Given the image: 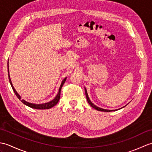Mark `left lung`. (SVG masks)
Here are the masks:
<instances>
[{"label": "left lung", "mask_w": 152, "mask_h": 152, "mask_svg": "<svg viewBox=\"0 0 152 152\" xmlns=\"http://www.w3.org/2000/svg\"><path fill=\"white\" fill-rule=\"evenodd\" d=\"M85 93H86V99H87V100H88V103L89 104V105H91L93 108L96 109V110L102 111V112H110V111H113V110H106V109L101 108H99V107H97V106H95V104H93V103L91 102V101H90V100H89V96H88V93H87V90H86V88H85Z\"/></svg>", "instance_id": "obj_1"}]
</instances>
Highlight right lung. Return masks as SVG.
I'll return each mask as SVG.
<instances>
[{
    "instance_id": "add662e5",
    "label": "right lung",
    "mask_w": 152,
    "mask_h": 152,
    "mask_svg": "<svg viewBox=\"0 0 152 152\" xmlns=\"http://www.w3.org/2000/svg\"><path fill=\"white\" fill-rule=\"evenodd\" d=\"M8 78H9V81H10V83L11 84V86L12 88L13 89V90H14V91L15 93V95L18 96V98L20 100L21 99V96L20 95H19L18 93H17V91H15L14 86H13L12 83V82H11V80H10V74H9V68H8ZM66 78H64L63 80L62 83H61V86L59 88V93H58V94L57 95V96H56V98H55L53 100H52V101L49 102H47V103H44V104H33V103H30V102H28L27 101H25V100L22 99L21 100V101L23 103V104H25V105H27L28 106H29V107L32 108H35V109H40V110H44V109H50L51 108H52L53 106H54L56 104H57V103L59 102V99H60V96H61V88H62V87L63 86V84L64 83V82H65L66 81Z\"/></svg>"
}]
</instances>
